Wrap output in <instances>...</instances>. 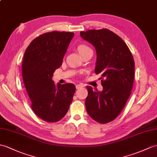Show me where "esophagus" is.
Returning <instances> with one entry per match:
<instances>
[{
  "mask_svg": "<svg viewBox=\"0 0 157 157\" xmlns=\"http://www.w3.org/2000/svg\"><path fill=\"white\" fill-rule=\"evenodd\" d=\"M83 87V86L82 84H77L75 86L76 89H79V88H80V87Z\"/></svg>",
  "mask_w": 157,
  "mask_h": 157,
  "instance_id": "1",
  "label": "esophagus"
}]
</instances>
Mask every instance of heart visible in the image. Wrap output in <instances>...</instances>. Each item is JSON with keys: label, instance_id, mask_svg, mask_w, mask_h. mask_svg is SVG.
I'll list each match as a JSON object with an SVG mask.
<instances>
[{"label": "heart", "instance_id": "b5f03b06", "mask_svg": "<svg viewBox=\"0 0 157 157\" xmlns=\"http://www.w3.org/2000/svg\"><path fill=\"white\" fill-rule=\"evenodd\" d=\"M77 51L80 55V56L82 57L83 56H84L85 54L89 53V52H92V49H91L90 47L85 45V44H81L79 45L77 47Z\"/></svg>", "mask_w": 157, "mask_h": 157}]
</instances>
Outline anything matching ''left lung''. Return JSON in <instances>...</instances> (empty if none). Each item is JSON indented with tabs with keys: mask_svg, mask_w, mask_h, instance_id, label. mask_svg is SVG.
<instances>
[{
	"mask_svg": "<svg viewBox=\"0 0 157 157\" xmlns=\"http://www.w3.org/2000/svg\"><path fill=\"white\" fill-rule=\"evenodd\" d=\"M80 36L95 47V73L101 75L103 86L101 92L87 86V112L98 122H110L122 112L130 96L134 75L132 55L124 41L107 29L81 31Z\"/></svg>",
	"mask_w": 157,
	"mask_h": 157,
	"instance_id": "1",
	"label": "left lung"
}]
</instances>
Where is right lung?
Instances as JSON below:
<instances>
[{"label":"right lung","instance_id":"right-lung-1","mask_svg":"<svg viewBox=\"0 0 157 157\" xmlns=\"http://www.w3.org/2000/svg\"><path fill=\"white\" fill-rule=\"evenodd\" d=\"M74 33L52 31L33 40L25 50L22 75L33 111L47 122H56L67 112L75 86L73 83L57 85L52 80L60 67Z\"/></svg>","mask_w":157,"mask_h":157}]
</instances>
